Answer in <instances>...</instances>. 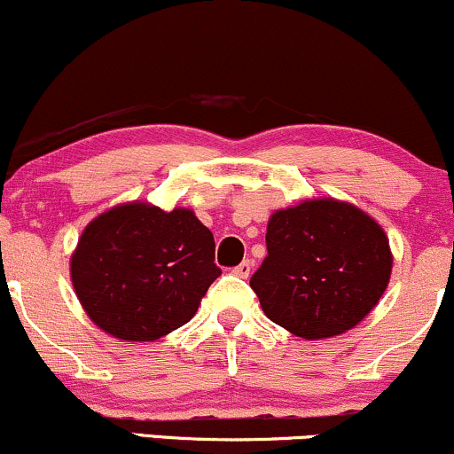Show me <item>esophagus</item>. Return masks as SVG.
Listing matches in <instances>:
<instances>
[{
    "label": "esophagus",
    "instance_id": "esophagus-1",
    "mask_svg": "<svg viewBox=\"0 0 454 454\" xmlns=\"http://www.w3.org/2000/svg\"><path fill=\"white\" fill-rule=\"evenodd\" d=\"M252 260H243L241 264H239V267H234L232 269V273L237 275V278H243V279H247L249 278V273H252Z\"/></svg>",
    "mask_w": 454,
    "mask_h": 454
}]
</instances>
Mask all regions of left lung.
<instances>
[{
  "label": "left lung",
  "mask_w": 454,
  "mask_h": 454,
  "mask_svg": "<svg viewBox=\"0 0 454 454\" xmlns=\"http://www.w3.org/2000/svg\"><path fill=\"white\" fill-rule=\"evenodd\" d=\"M267 249L249 286L269 320L303 340L356 326L382 299L393 270L384 228L337 198L270 213Z\"/></svg>",
  "instance_id": "left-lung-1"
}]
</instances>
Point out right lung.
Returning <instances> with one entry per match:
<instances>
[{
    "label": "right lung",
    "mask_w": 454,
    "mask_h": 454,
    "mask_svg": "<svg viewBox=\"0 0 454 454\" xmlns=\"http://www.w3.org/2000/svg\"><path fill=\"white\" fill-rule=\"evenodd\" d=\"M209 228L185 207L114 205L87 223L70 256L82 309L106 335L155 341L190 322L222 275Z\"/></svg>",
    "instance_id": "right-lung-1"
}]
</instances>
